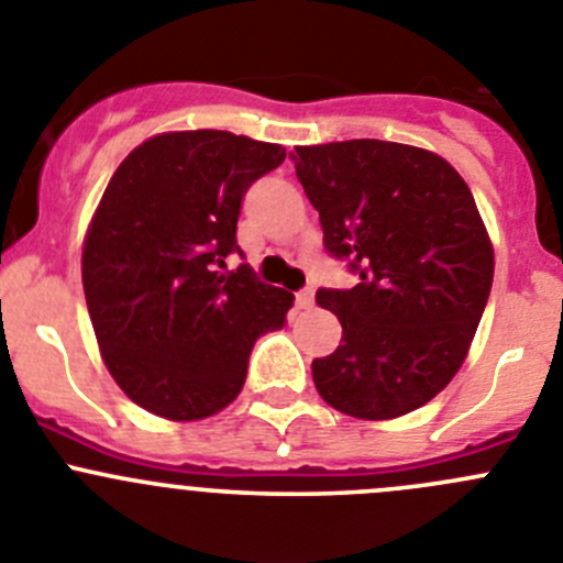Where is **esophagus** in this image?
Instances as JSON below:
<instances>
[{
    "instance_id": "1",
    "label": "esophagus",
    "mask_w": 563,
    "mask_h": 563,
    "mask_svg": "<svg viewBox=\"0 0 563 563\" xmlns=\"http://www.w3.org/2000/svg\"><path fill=\"white\" fill-rule=\"evenodd\" d=\"M297 308H302V311L313 308V291H311V288H302V291H297Z\"/></svg>"
}]
</instances>
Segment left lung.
Returning <instances> with one entry per match:
<instances>
[{
  "label": "left lung",
  "mask_w": 563,
  "mask_h": 563,
  "mask_svg": "<svg viewBox=\"0 0 563 563\" xmlns=\"http://www.w3.org/2000/svg\"><path fill=\"white\" fill-rule=\"evenodd\" d=\"M297 177L319 210L324 250L353 288H319L341 344L311 364L322 400L394 419L455 377L486 308L495 250L464 177L444 157L394 141L297 146Z\"/></svg>",
  "instance_id": "obj_1"
}]
</instances>
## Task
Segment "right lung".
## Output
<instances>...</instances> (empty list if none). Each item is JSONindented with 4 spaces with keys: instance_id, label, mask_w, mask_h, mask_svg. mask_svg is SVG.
<instances>
[{
    "instance_id": "add662e5",
    "label": "right lung",
    "mask_w": 563,
    "mask_h": 563,
    "mask_svg": "<svg viewBox=\"0 0 563 563\" xmlns=\"http://www.w3.org/2000/svg\"><path fill=\"white\" fill-rule=\"evenodd\" d=\"M286 161L280 144L224 130L163 133L110 177L82 244V288L104 366L135 406L194 422L228 408L252 344L286 324L294 297L239 250L246 188Z\"/></svg>"
}]
</instances>
